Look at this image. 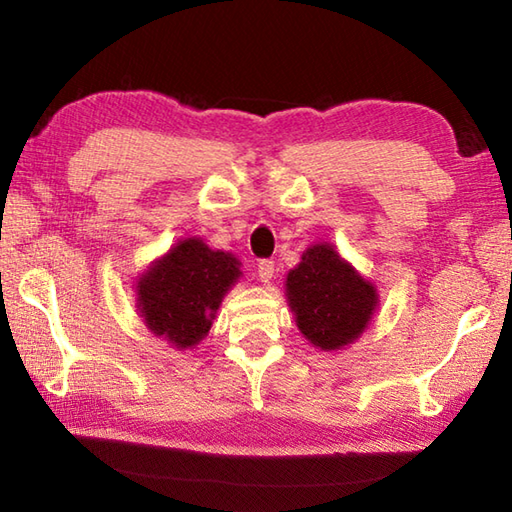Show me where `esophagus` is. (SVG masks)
<instances>
[{"instance_id": "esophagus-1", "label": "esophagus", "mask_w": 512, "mask_h": 512, "mask_svg": "<svg viewBox=\"0 0 512 512\" xmlns=\"http://www.w3.org/2000/svg\"><path fill=\"white\" fill-rule=\"evenodd\" d=\"M257 275H259V279L264 281V284H268V281L275 277V262H273V259H262V262L257 264Z\"/></svg>"}]
</instances>
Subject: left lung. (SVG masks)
Here are the masks:
<instances>
[{"label": "left lung", "instance_id": "8db88e82", "mask_svg": "<svg viewBox=\"0 0 512 512\" xmlns=\"http://www.w3.org/2000/svg\"><path fill=\"white\" fill-rule=\"evenodd\" d=\"M286 290L299 330L321 350H339L358 339L378 303L374 286L328 244L303 253L301 264L288 273Z\"/></svg>", "mask_w": 512, "mask_h": 512}]
</instances>
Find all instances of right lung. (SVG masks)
Returning a JSON list of instances; mask_svg holds the SVG:
<instances>
[{"mask_svg": "<svg viewBox=\"0 0 512 512\" xmlns=\"http://www.w3.org/2000/svg\"><path fill=\"white\" fill-rule=\"evenodd\" d=\"M239 262L202 239H184L138 281V306L149 330L191 347L211 328L224 292L242 275Z\"/></svg>", "mask_w": 512, "mask_h": 512, "instance_id": "obj_1", "label": "right lung"}]
</instances>
